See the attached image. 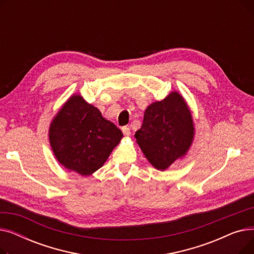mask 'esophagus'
Instances as JSON below:
<instances>
[{
  "instance_id": "obj_1",
  "label": "esophagus",
  "mask_w": 254,
  "mask_h": 254,
  "mask_svg": "<svg viewBox=\"0 0 254 254\" xmlns=\"http://www.w3.org/2000/svg\"><path fill=\"white\" fill-rule=\"evenodd\" d=\"M122 130H123V132H124V135H125V136H127V137L130 136V129H129L128 127H124L122 128Z\"/></svg>"
}]
</instances>
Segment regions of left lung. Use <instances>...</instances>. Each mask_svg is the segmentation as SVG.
<instances>
[{
    "label": "left lung",
    "instance_id": "obj_1",
    "mask_svg": "<svg viewBox=\"0 0 254 254\" xmlns=\"http://www.w3.org/2000/svg\"><path fill=\"white\" fill-rule=\"evenodd\" d=\"M194 135L191 112L178 91L145 110L143 125L135 134L137 143L148 162L165 171L190 148Z\"/></svg>",
    "mask_w": 254,
    "mask_h": 254
}]
</instances>
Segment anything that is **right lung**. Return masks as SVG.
<instances>
[{"label": "right lung", "instance_id": "right-lung-1", "mask_svg": "<svg viewBox=\"0 0 254 254\" xmlns=\"http://www.w3.org/2000/svg\"><path fill=\"white\" fill-rule=\"evenodd\" d=\"M124 137L95 106L73 95L52 119L49 142L58 162L82 176L91 175Z\"/></svg>", "mask_w": 254, "mask_h": 254}]
</instances>
